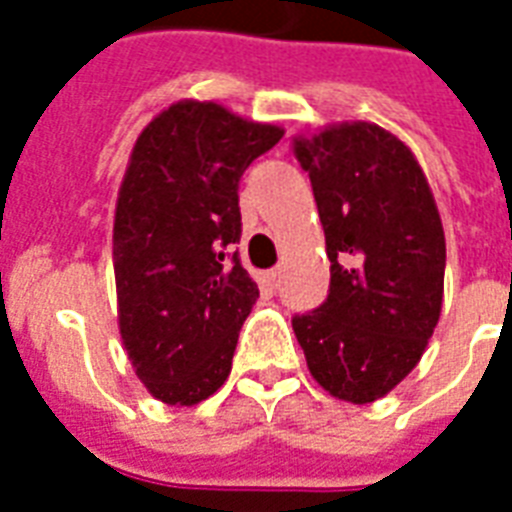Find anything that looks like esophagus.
Here are the masks:
<instances>
[{
    "mask_svg": "<svg viewBox=\"0 0 512 512\" xmlns=\"http://www.w3.org/2000/svg\"><path fill=\"white\" fill-rule=\"evenodd\" d=\"M279 276V268H271V271H265L260 279H263V284H268V287H276V284H279Z\"/></svg>",
    "mask_w": 512,
    "mask_h": 512,
    "instance_id": "esophagus-1",
    "label": "esophagus"
}]
</instances>
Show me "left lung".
I'll return each instance as SVG.
<instances>
[{"instance_id": "left-lung-1", "label": "left lung", "mask_w": 512, "mask_h": 512, "mask_svg": "<svg viewBox=\"0 0 512 512\" xmlns=\"http://www.w3.org/2000/svg\"><path fill=\"white\" fill-rule=\"evenodd\" d=\"M329 257V295L292 316L321 388L350 404L393 390L425 353L441 316L446 241L412 151L377 124L295 140Z\"/></svg>"}]
</instances>
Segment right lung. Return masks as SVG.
Masks as SVG:
<instances>
[{
    "mask_svg": "<svg viewBox=\"0 0 512 512\" xmlns=\"http://www.w3.org/2000/svg\"><path fill=\"white\" fill-rule=\"evenodd\" d=\"M284 130L185 100L140 132L119 188L114 273L119 329L140 382L193 406L231 374L260 297L241 265L239 180Z\"/></svg>",
    "mask_w": 512,
    "mask_h": 512,
    "instance_id": "add662e5",
    "label": "right lung"
}]
</instances>
